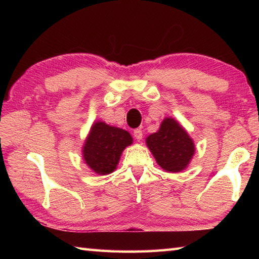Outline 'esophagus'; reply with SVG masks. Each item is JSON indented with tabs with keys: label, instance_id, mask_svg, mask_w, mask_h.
<instances>
[{
	"label": "esophagus",
	"instance_id": "34e87169",
	"mask_svg": "<svg viewBox=\"0 0 259 259\" xmlns=\"http://www.w3.org/2000/svg\"><path fill=\"white\" fill-rule=\"evenodd\" d=\"M134 137L138 140V142H140V140L143 139V131L140 129H135L134 130Z\"/></svg>",
	"mask_w": 259,
	"mask_h": 259
}]
</instances>
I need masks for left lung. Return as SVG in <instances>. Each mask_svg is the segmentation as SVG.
Instances as JSON below:
<instances>
[{"instance_id":"8db88e82","label":"left lung","mask_w":259,"mask_h":259,"mask_svg":"<svg viewBox=\"0 0 259 259\" xmlns=\"http://www.w3.org/2000/svg\"><path fill=\"white\" fill-rule=\"evenodd\" d=\"M146 145L165 172L185 170L195 153V144L174 117H164L159 130L146 137Z\"/></svg>"}]
</instances>
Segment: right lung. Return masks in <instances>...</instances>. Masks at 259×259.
Returning <instances> with one entry per match:
<instances>
[{
	"label": "right lung",
	"instance_id": "right-lung-1",
	"mask_svg": "<svg viewBox=\"0 0 259 259\" xmlns=\"http://www.w3.org/2000/svg\"><path fill=\"white\" fill-rule=\"evenodd\" d=\"M134 139L126 130L96 121L82 146V157L91 171L105 176L119 164L121 154Z\"/></svg>",
	"mask_w": 259,
	"mask_h": 259
}]
</instances>
